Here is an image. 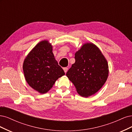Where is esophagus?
I'll use <instances>...</instances> for the list:
<instances>
[{"label":"esophagus","mask_w":132,"mask_h":132,"mask_svg":"<svg viewBox=\"0 0 132 132\" xmlns=\"http://www.w3.org/2000/svg\"><path fill=\"white\" fill-rule=\"evenodd\" d=\"M63 71H64V72H65V73H66L67 70H68V68L67 67H63Z\"/></svg>","instance_id":"obj_1"}]
</instances>
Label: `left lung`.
Here are the masks:
<instances>
[{
    "instance_id": "1",
    "label": "left lung",
    "mask_w": 132,
    "mask_h": 132,
    "mask_svg": "<svg viewBox=\"0 0 132 132\" xmlns=\"http://www.w3.org/2000/svg\"><path fill=\"white\" fill-rule=\"evenodd\" d=\"M75 62L66 73L82 96L88 97L99 90L108 77L107 60L97 46L83 44L75 53Z\"/></svg>"
}]
</instances>
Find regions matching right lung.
<instances>
[{
    "label": "right lung",
    "instance_id": "1",
    "mask_svg": "<svg viewBox=\"0 0 132 132\" xmlns=\"http://www.w3.org/2000/svg\"><path fill=\"white\" fill-rule=\"evenodd\" d=\"M52 52L53 46L48 40L41 41L23 61V70L26 82L40 94L48 92L55 81L65 74Z\"/></svg>",
    "mask_w": 132,
    "mask_h": 132
}]
</instances>
